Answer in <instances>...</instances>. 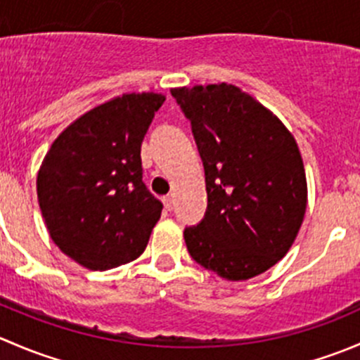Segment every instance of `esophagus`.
<instances>
[{"label":"esophagus","instance_id":"esophagus-1","mask_svg":"<svg viewBox=\"0 0 360 360\" xmlns=\"http://www.w3.org/2000/svg\"><path fill=\"white\" fill-rule=\"evenodd\" d=\"M163 205H165V209H169V210L174 209V197H172V195H167V197H163Z\"/></svg>","mask_w":360,"mask_h":360}]
</instances>
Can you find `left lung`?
Listing matches in <instances>:
<instances>
[{"label": "left lung", "mask_w": 360, "mask_h": 360, "mask_svg": "<svg viewBox=\"0 0 360 360\" xmlns=\"http://www.w3.org/2000/svg\"><path fill=\"white\" fill-rule=\"evenodd\" d=\"M191 122L205 169L207 212L184 230L190 256L226 281L263 274L291 249L307 176L288 127L230 83L170 90Z\"/></svg>", "instance_id": "1"}]
</instances>
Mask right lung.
I'll return each mask as SVG.
<instances>
[{"instance_id":"1","label":"right lung","mask_w":360,"mask_h":360,"mask_svg":"<svg viewBox=\"0 0 360 360\" xmlns=\"http://www.w3.org/2000/svg\"><path fill=\"white\" fill-rule=\"evenodd\" d=\"M165 96L123 94L59 134L36 179L53 244L89 270L137 259L162 214L143 183L141 144Z\"/></svg>"}]
</instances>
